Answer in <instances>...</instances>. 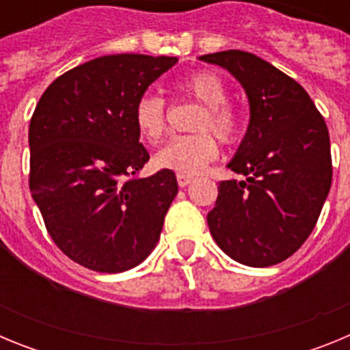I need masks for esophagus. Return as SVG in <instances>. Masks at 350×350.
Returning a JSON list of instances; mask_svg holds the SVG:
<instances>
[{
    "mask_svg": "<svg viewBox=\"0 0 350 350\" xmlns=\"http://www.w3.org/2000/svg\"><path fill=\"white\" fill-rule=\"evenodd\" d=\"M193 180H194V177L187 175V173H177V182H178V185H180V187L189 185Z\"/></svg>",
    "mask_w": 350,
    "mask_h": 350,
    "instance_id": "34e87169",
    "label": "esophagus"
}]
</instances>
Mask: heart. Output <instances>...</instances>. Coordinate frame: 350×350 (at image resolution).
<instances>
[{"instance_id": "1", "label": "heart", "mask_w": 350, "mask_h": 350, "mask_svg": "<svg viewBox=\"0 0 350 350\" xmlns=\"http://www.w3.org/2000/svg\"><path fill=\"white\" fill-rule=\"evenodd\" d=\"M180 89L205 107L196 124V131L202 133L172 138L156 154L154 161L159 168L194 175L219 156L217 140L206 131L212 129L222 142H233L240 131V120L226 105L228 91L219 77L200 71L187 77L180 83ZM133 119L138 135L148 144H157L166 131L165 101L159 96L144 94L135 105Z\"/></svg>"}]
</instances>
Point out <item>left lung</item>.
I'll use <instances>...</instances> for the list:
<instances>
[{"label": "left lung", "mask_w": 350, "mask_h": 350, "mask_svg": "<svg viewBox=\"0 0 350 350\" xmlns=\"http://www.w3.org/2000/svg\"><path fill=\"white\" fill-rule=\"evenodd\" d=\"M224 68L249 100V126L228 168L245 180L219 182L206 215L213 240L234 261L265 268L293 256L332 187L326 122L296 80L243 51L198 57Z\"/></svg>", "instance_id": "1"}]
</instances>
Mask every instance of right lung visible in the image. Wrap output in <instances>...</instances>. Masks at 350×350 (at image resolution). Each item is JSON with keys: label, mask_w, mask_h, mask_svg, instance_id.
Masks as SVG:
<instances>
[{"label": "right lung", "mask_w": 350, "mask_h": 350, "mask_svg": "<svg viewBox=\"0 0 350 350\" xmlns=\"http://www.w3.org/2000/svg\"><path fill=\"white\" fill-rule=\"evenodd\" d=\"M177 61L96 57L55 79L31 117V196L55 245L89 270H131L159 242L177 178L172 170L131 178L148 161L133 112Z\"/></svg>", "instance_id": "1"}]
</instances>
